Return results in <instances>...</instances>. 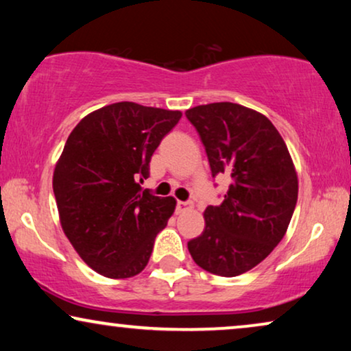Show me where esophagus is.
I'll list each match as a JSON object with an SVG mask.
<instances>
[{
  "instance_id": "esophagus-1",
  "label": "esophagus",
  "mask_w": 351,
  "mask_h": 351,
  "mask_svg": "<svg viewBox=\"0 0 351 351\" xmlns=\"http://www.w3.org/2000/svg\"><path fill=\"white\" fill-rule=\"evenodd\" d=\"M190 208H191L190 201H177V213H184V210Z\"/></svg>"
}]
</instances>
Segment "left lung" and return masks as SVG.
Instances as JSON below:
<instances>
[{
	"label": "left lung",
	"instance_id": "8db88e82",
	"mask_svg": "<svg viewBox=\"0 0 351 351\" xmlns=\"http://www.w3.org/2000/svg\"><path fill=\"white\" fill-rule=\"evenodd\" d=\"M185 117L199 134L213 177L230 179L222 204L206 208L204 232L189 241V251L203 270L238 276L285 237L299 191L294 165L262 113L217 102L186 110Z\"/></svg>",
	"mask_w": 351,
	"mask_h": 351
}]
</instances>
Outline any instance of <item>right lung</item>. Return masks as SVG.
<instances>
[{
  "label": "right lung",
  "instance_id": "right-lung-1",
  "mask_svg": "<svg viewBox=\"0 0 351 351\" xmlns=\"http://www.w3.org/2000/svg\"><path fill=\"white\" fill-rule=\"evenodd\" d=\"M180 112L118 102L89 113L66 138L52 189L64 233L107 278H131L150 261L156 234L176 209L141 184Z\"/></svg>",
  "mask_w": 351,
  "mask_h": 351
}]
</instances>
